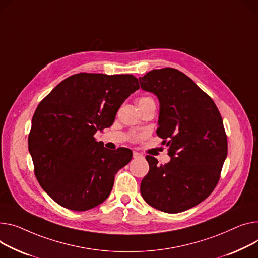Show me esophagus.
<instances>
[{
	"mask_svg": "<svg viewBox=\"0 0 258 258\" xmlns=\"http://www.w3.org/2000/svg\"><path fill=\"white\" fill-rule=\"evenodd\" d=\"M142 156L141 153H139V152H137V151H134L133 152V157L135 158V159H137V158H140Z\"/></svg>",
	"mask_w": 258,
	"mask_h": 258,
	"instance_id": "obj_1",
	"label": "esophagus"
}]
</instances>
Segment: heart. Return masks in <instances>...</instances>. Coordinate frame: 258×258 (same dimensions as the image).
I'll list each match as a JSON object with an SVG mask.
<instances>
[{
    "instance_id": "b5f03b06",
    "label": "heart",
    "mask_w": 258,
    "mask_h": 258,
    "mask_svg": "<svg viewBox=\"0 0 258 258\" xmlns=\"http://www.w3.org/2000/svg\"><path fill=\"white\" fill-rule=\"evenodd\" d=\"M138 105L139 107L141 106H144V105H147V104H154V100L152 97L150 96H147V95H144V96H141L138 98Z\"/></svg>"
}]
</instances>
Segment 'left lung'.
<instances>
[{"label":"left lung","mask_w":258,"mask_h":258,"mask_svg":"<svg viewBox=\"0 0 258 258\" xmlns=\"http://www.w3.org/2000/svg\"><path fill=\"white\" fill-rule=\"evenodd\" d=\"M141 88L160 100L157 135L171 161L149 164L140 191L150 207L176 214L194 208L216 187L227 157V136L214 100L183 73L161 68L139 78Z\"/></svg>","instance_id":"1"}]
</instances>
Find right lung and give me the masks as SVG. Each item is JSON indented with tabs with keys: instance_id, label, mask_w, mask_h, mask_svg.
I'll use <instances>...</instances> for the list:
<instances>
[{
	"instance_id": "obj_1",
	"label": "right lung",
	"mask_w": 258,
	"mask_h": 258,
	"mask_svg": "<svg viewBox=\"0 0 258 258\" xmlns=\"http://www.w3.org/2000/svg\"><path fill=\"white\" fill-rule=\"evenodd\" d=\"M139 88L132 75L80 73L39 102L29 151L39 184L61 207L88 211L109 197L115 174L133 152L124 147L109 151L94 134L113 124L120 106Z\"/></svg>"
}]
</instances>
